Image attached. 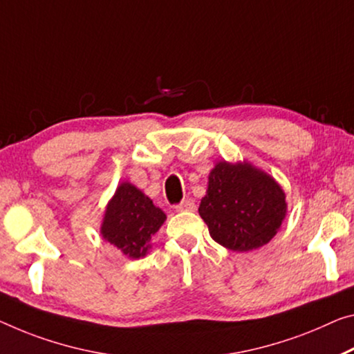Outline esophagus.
<instances>
[{
    "label": "esophagus",
    "mask_w": 354,
    "mask_h": 354,
    "mask_svg": "<svg viewBox=\"0 0 354 354\" xmlns=\"http://www.w3.org/2000/svg\"><path fill=\"white\" fill-rule=\"evenodd\" d=\"M176 210H177V212H193V210H196L194 201H193V199H185V201H182L180 204L176 205Z\"/></svg>",
    "instance_id": "1"
}]
</instances>
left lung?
<instances>
[{
    "label": "left lung",
    "instance_id": "obj_1",
    "mask_svg": "<svg viewBox=\"0 0 354 354\" xmlns=\"http://www.w3.org/2000/svg\"><path fill=\"white\" fill-rule=\"evenodd\" d=\"M285 192L269 174L250 162L220 161L209 174L199 215L215 242L232 252L268 243L286 215Z\"/></svg>",
    "mask_w": 354,
    "mask_h": 354
}]
</instances>
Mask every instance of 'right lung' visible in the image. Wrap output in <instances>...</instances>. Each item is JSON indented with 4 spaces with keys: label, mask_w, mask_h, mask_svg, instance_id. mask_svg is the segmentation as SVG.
Listing matches in <instances>:
<instances>
[{
    "label": "right lung",
    "mask_w": 354,
    "mask_h": 354,
    "mask_svg": "<svg viewBox=\"0 0 354 354\" xmlns=\"http://www.w3.org/2000/svg\"><path fill=\"white\" fill-rule=\"evenodd\" d=\"M165 220L166 214L149 196L129 182H123L109 201L101 236L128 258L138 259L149 252L151 237Z\"/></svg>",
    "instance_id": "right-lung-1"
}]
</instances>
